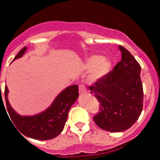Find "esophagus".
I'll return each mask as SVG.
<instances>
[{"label": "esophagus", "mask_w": 160, "mask_h": 160, "mask_svg": "<svg viewBox=\"0 0 160 160\" xmlns=\"http://www.w3.org/2000/svg\"><path fill=\"white\" fill-rule=\"evenodd\" d=\"M79 94H85V93H87V89H86V87H84V85L82 84H80L79 85Z\"/></svg>", "instance_id": "1"}]
</instances>
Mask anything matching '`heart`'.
I'll return each instance as SVG.
<instances>
[{"label":"heart","mask_w":160,"mask_h":160,"mask_svg":"<svg viewBox=\"0 0 160 160\" xmlns=\"http://www.w3.org/2000/svg\"><path fill=\"white\" fill-rule=\"evenodd\" d=\"M87 66L90 70H94L92 78L97 80L107 75L111 70V63L109 60L103 58L98 55H94L87 61Z\"/></svg>","instance_id":"obj_1"}]
</instances>
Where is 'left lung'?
Instances as JSON below:
<instances>
[{
  "label": "left lung",
  "mask_w": 160,
  "mask_h": 160,
  "mask_svg": "<svg viewBox=\"0 0 160 160\" xmlns=\"http://www.w3.org/2000/svg\"><path fill=\"white\" fill-rule=\"evenodd\" d=\"M119 49L121 61L107 75L89 87L100 103L94 122L111 132L129 129L140 115L143 105L140 65L123 46H119Z\"/></svg>",
  "instance_id": "obj_1"
}]
</instances>
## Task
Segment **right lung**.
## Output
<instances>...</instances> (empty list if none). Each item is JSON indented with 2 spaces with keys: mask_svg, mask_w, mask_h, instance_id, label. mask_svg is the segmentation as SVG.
Masks as SVG:
<instances>
[{
  "mask_svg": "<svg viewBox=\"0 0 160 160\" xmlns=\"http://www.w3.org/2000/svg\"><path fill=\"white\" fill-rule=\"evenodd\" d=\"M25 50L26 47L22 48L14 58V60L22 57ZM8 88L5 86V97L7 111L13 126L18 128V132L20 131V134L22 133L25 136L34 139L48 140L57 137L62 131L67 119L68 112L78 97V85L68 87L58 94L47 110L34 116H21L17 114L8 102ZM1 98H2L1 95Z\"/></svg>",
  "mask_w": 160,
  "mask_h": 160,
  "instance_id": "right-lung-1",
  "label": "right lung"
}]
</instances>
